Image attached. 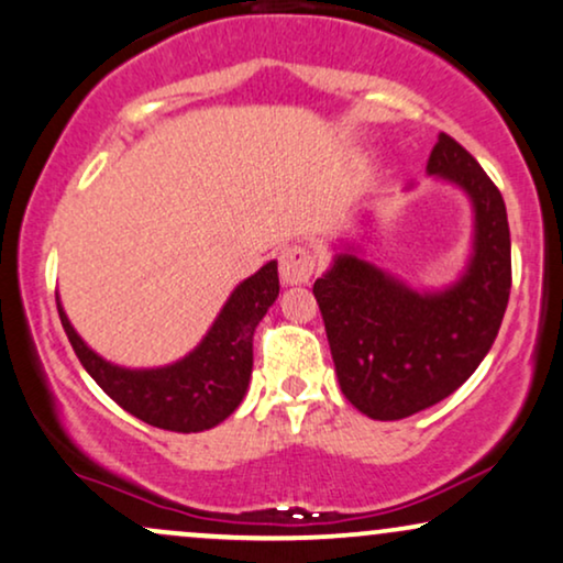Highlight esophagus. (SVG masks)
Returning <instances> with one entry per match:
<instances>
[{
	"mask_svg": "<svg viewBox=\"0 0 563 563\" xmlns=\"http://www.w3.org/2000/svg\"><path fill=\"white\" fill-rule=\"evenodd\" d=\"M283 286H303L314 273V256L303 246H283L277 254Z\"/></svg>",
	"mask_w": 563,
	"mask_h": 563,
	"instance_id": "1",
	"label": "esophagus"
}]
</instances>
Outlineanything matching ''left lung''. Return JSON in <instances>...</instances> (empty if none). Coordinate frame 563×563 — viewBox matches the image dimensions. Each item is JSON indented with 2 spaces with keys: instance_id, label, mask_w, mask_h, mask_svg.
I'll return each instance as SVG.
<instances>
[{
  "instance_id": "obj_1",
  "label": "left lung",
  "mask_w": 563,
  "mask_h": 563,
  "mask_svg": "<svg viewBox=\"0 0 563 563\" xmlns=\"http://www.w3.org/2000/svg\"><path fill=\"white\" fill-rule=\"evenodd\" d=\"M428 175L456 186L472 205V249L456 280L415 288L369 262L356 241H341L314 283L343 396L380 422L417 415L470 380L509 303L504 196L445 133L432 146Z\"/></svg>"
}]
</instances>
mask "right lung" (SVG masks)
I'll use <instances>...</instances> for the list:
<instances>
[{
    "label": "right lung",
    "instance_id": "obj_1",
    "mask_svg": "<svg viewBox=\"0 0 563 563\" xmlns=\"http://www.w3.org/2000/svg\"><path fill=\"white\" fill-rule=\"evenodd\" d=\"M280 294L277 262L239 283L199 346L165 367L131 369L107 362L76 333L63 303L57 311L73 351L88 375L128 415L159 430H212L239 409L254 367V330Z\"/></svg>",
    "mask_w": 563,
    "mask_h": 563
}]
</instances>
